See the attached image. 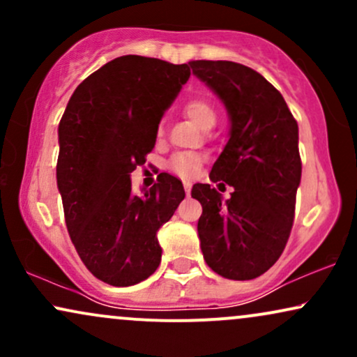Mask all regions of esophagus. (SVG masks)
<instances>
[{"label": "esophagus", "mask_w": 357, "mask_h": 357, "mask_svg": "<svg viewBox=\"0 0 357 357\" xmlns=\"http://www.w3.org/2000/svg\"><path fill=\"white\" fill-rule=\"evenodd\" d=\"M183 186H184V191H186V195H190V191H191V183H190V181H184Z\"/></svg>", "instance_id": "34e87169"}]
</instances>
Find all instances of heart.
Wrapping results in <instances>:
<instances>
[{
	"label": "heart",
	"instance_id": "obj_1",
	"mask_svg": "<svg viewBox=\"0 0 357 357\" xmlns=\"http://www.w3.org/2000/svg\"><path fill=\"white\" fill-rule=\"evenodd\" d=\"M184 116L195 124L198 129L202 130H210L216 122V109L213 107L211 102L204 99H192L186 102L184 105ZM159 136H162V127H159L158 130ZM199 165H202V159L199 155L190 154V153H181L176 154L169 162V169L181 178H191L192 174L198 171Z\"/></svg>",
	"mask_w": 357,
	"mask_h": 357
}]
</instances>
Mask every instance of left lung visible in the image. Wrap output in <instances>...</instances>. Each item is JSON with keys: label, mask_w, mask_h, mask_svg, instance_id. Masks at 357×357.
Segmentation results:
<instances>
[{"label": "left lung", "mask_w": 357, "mask_h": 357, "mask_svg": "<svg viewBox=\"0 0 357 357\" xmlns=\"http://www.w3.org/2000/svg\"><path fill=\"white\" fill-rule=\"evenodd\" d=\"M190 65L230 119L228 141L210 173L213 183L233 186L230 199L223 202L210 184L191 190L203 206L199 247L213 272L252 280L275 264L292 230L302 176L298 126L282 93L253 68L227 60Z\"/></svg>", "instance_id": "left-lung-1"}]
</instances>
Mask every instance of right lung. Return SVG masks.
Wrapping results in <instances>:
<instances>
[{
	"instance_id": "right-lung-1",
	"label": "right lung",
	"mask_w": 357,
	"mask_h": 357,
	"mask_svg": "<svg viewBox=\"0 0 357 357\" xmlns=\"http://www.w3.org/2000/svg\"><path fill=\"white\" fill-rule=\"evenodd\" d=\"M190 75L188 63L119 56L82 82L61 116L56 186L67 230L85 267L109 285H136L159 267L158 230L184 199L183 183L162 173L134 195L130 173Z\"/></svg>"
}]
</instances>
